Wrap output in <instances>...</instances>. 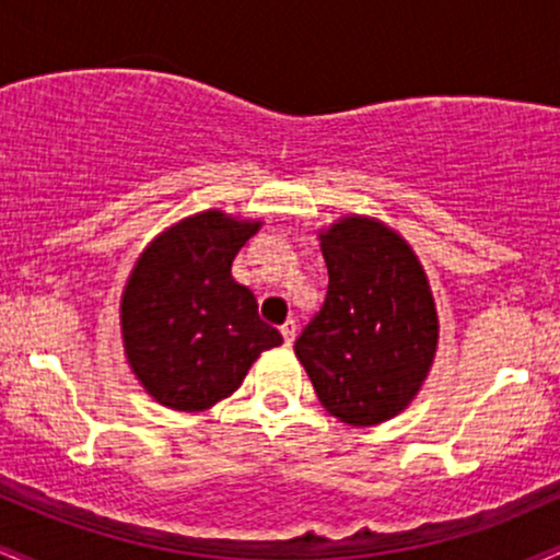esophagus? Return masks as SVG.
Listing matches in <instances>:
<instances>
[{
  "mask_svg": "<svg viewBox=\"0 0 560 560\" xmlns=\"http://www.w3.org/2000/svg\"><path fill=\"white\" fill-rule=\"evenodd\" d=\"M281 337H284V345L289 347L294 342V337H298V324L294 320H287L284 326H281Z\"/></svg>",
  "mask_w": 560,
  "mask_h": 560,
  "instance_id": "1",
  "label": "esophagus"
}]
</instances>
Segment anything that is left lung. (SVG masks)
<instances>
[{"instance_id":"8db88e82","label":"left lung","mask_w":560,"mask_h":560,"mask_svg":"<svg viewBox=\"0 0 560 560\" xmlns=\"http://www.w3.org/2000/svg\"><path fill=\"white\" fill-rule=\"evenodd\" d=\"M329 289L294 342L320 405L350 427L408 408L432 369L434 298L413 249L365 215L320 231Z\"/></svg>"}]
</instances>
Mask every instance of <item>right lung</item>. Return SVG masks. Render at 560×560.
I'll list each match as a JSON object with an SVG mask.
<instances>
[{"label": "right lung", "instance_id": "right-lung-1", "mask_svg": "<svg viewBox=\"0 0 560 560\" xmlns=\"http://www.w3.org/2000/svg\"><path fill=\"white\" fill-rule=\"evenodd\" d=\"M260 221L205 210L165 229L133 266L120 300V331L141 387L173 410H205L240 389L281 334L236 284L231 262Z\"/></svg>", "mask_w": 560, "mask_h": 560}]
</instances>
